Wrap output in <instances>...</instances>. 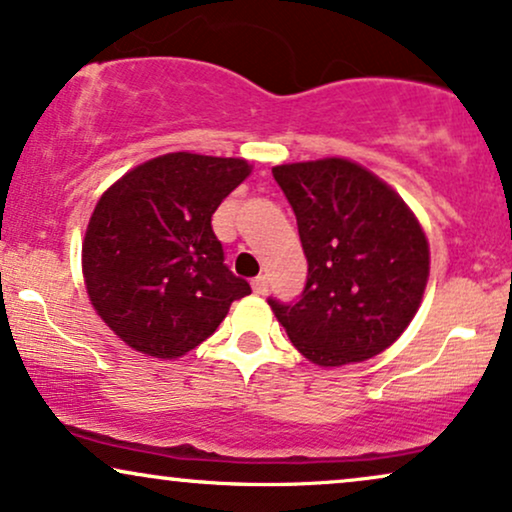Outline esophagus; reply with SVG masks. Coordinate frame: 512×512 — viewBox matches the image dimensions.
I'll return each mask as SVG.
<instances>
[{"mask_svg":"<svg viewBox=\"0 0 512 512\" xmlns=\"http://www.w3.org/2000/svg\"><path fill=\"white\" fill-rule=\"evenodd\" d=\"M252 290H255L257 295H264L269 290V281H267V276H257V278H252Z\"/></svg>","mask_w":512,"mask_h":512,"instance_id":"obj_1","label":"esophagus"}]
</instances>
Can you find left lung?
Returning a JSON list of instances; mask_svg holds the SVG:
<instances>
[{
    "label": "left lung",
    "instance_id": "left-lung-1",
    "mask_svg": "<svg viewBox=\"0 0 512 512\" xmlns=\"http://www.w3.org/2000/svg\"><path fill=\"white\" fill-rule=\"evenodd\" d=\"M295 212L307 283L297 302L269 297L309 361L371 359L406 331L430 276L428 238L383 179L345 158L271 170Z\"/></svg>",
    "mask_w": 512,
    "mask_h": 512
}]
</instances>
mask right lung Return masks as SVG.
Returning a JSON list of instances; mask_svg holds the SVG:
<instances>
[{"label":"right lung","mask_w":512,"mask_h":512,"mask_svg":"<svg viewBox=\"0 0 512 512\" xmlns=\"http://www.w3.org/2000/svg\"><path fill=\"white\" fill-rule=\"evenodd\" d=\"M250 170L241 158L167 153L99 198L82 243L84 286L129 347L177 359L217 331L231 302L250 295L212 231L219 203Z\"/></svg>","instance_id":"1"}]
</instances>
